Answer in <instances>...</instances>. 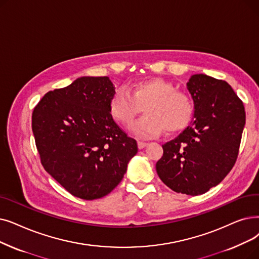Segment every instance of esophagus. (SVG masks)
Segmentation results:
<instances>
[{
    "mask_svg": "<svg viewBox=\"0 0 259 259\" xmlns=\"http://www.w3.org/2000/svg\"><path fill=\"white\" fill-rule=\"evenodd\" d=\"M148 144L147 143H145V142H138V147H139V149H143V148H145L146 146H147Z\"/></svg>",
    "mask_w": 259,
    "mask_h": 259,
    "instance_id": "esophagus-1",
    "label": "esophagus"
}]
</instances>
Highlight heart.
<instances>
[{"label": "heart", "mask_w": 259, "mask_h": 259, "mask_svg": "<svg viewBox=\"0 0 259 259\" xmlns=\"http://www.w3.org/2000/svg\"><path fill=\"white\" fill-rule=\"evenodd\" d=\"M144 106L146 115L130 127L138 137L157 136L163 129L166 134L178 133L189 125L195 112L192 98L161 78L138 81L130 91L118 88L109 105L112 116L122 125H129Z\"/></svg>", "instance_id": "1"}]
</instances>
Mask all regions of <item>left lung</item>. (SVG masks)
Here are the masks:
<instances>
[{
  "label": "left lung",
  "instance_id": "1",
  "mask_svg": "<svg viewBox=\"0 0 259 259\" xmlns=\"http://www.w3.org/2000/svg\"><path fill=\"white\" fill-rule=\"evenodd\" d=\"M187 89L194 100V120L162 146L163 156L155 169L174 192L198 196L218 185L233 168L245 112L227 81L196 74L189 78Z\"/></svg>",
  "mask_w": 259,
  "mask_h": 259
}]
</instances>
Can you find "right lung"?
<instances>
[{
    "mask_svg": "<svg viewBox=\"0 0 259 259\" xmlns=\"http://www.w3.org/2000/svg\"><path fill=\"white\" fill-rule=\"evenodd\" d=\"M115 88L109 77H80L42 97L33 109L31 128L41 163L73 196H107L122 180L138 153L110 113Z\"/></svg>",
    "mask_w": 259,
    "mask_h": 259,
    "instance_id": "right-lung-1",
    "label": "right lung"
}]
</instances>
